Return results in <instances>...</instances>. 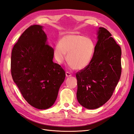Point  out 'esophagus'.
<instances>
[{
	"label": "esophagus",
	"mask_w": 134,
	"mask_h": 134,
	"mask_svg": "<svg viewBox=\"0 0 134 134\" xmlns=\"http://www.w3.org/2000/svg\"><path fill=\"white\" fill-rule=\"evenodd\" d=\"M66 76L67 77H70V76H71V73H70V72H66Z\"/></svg>",
	"instance_id": "esophagus-1"
}]
</instances>
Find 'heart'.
Wrapping results in <instances>:
<instances>
[{
  "label": "heart",
  "instance_id": "b5f03b06",
  "mask_svg": "<svg viewBox=\"0 0 134 134\" xmlns=\"http://www.w3.org/2000/svg\"><path fill=\"white\" fill-rule=\"evenodd\" d=\"M95 51V43L90 38L76 33L66 34L61 38L59 44L54 48L55 59L62 63L66 59L70 66L80 70L90 64Z\"/></svg>",
  "mask_w": 134,
  "mask_h": 134
}]
</instances>
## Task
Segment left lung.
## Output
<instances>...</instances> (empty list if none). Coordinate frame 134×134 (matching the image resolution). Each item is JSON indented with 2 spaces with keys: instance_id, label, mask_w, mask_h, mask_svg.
<instances>
[{
  "instance_id": "obj_1",
  "label": "left lung",
  "mask_w": 134,
  "mask_h": 134,
  "mask_svg": "<svg viewBox=\"0 0 134 134\" xmlns=\"http://www.w3.org/2000/svg\"><path fill=\"white\" fill-rule=\"evenodd\" d=\"M97 42L90 64L76 74L77 99L88 109L100 108L113 93L121 77V47L107 29L100 27Z\"/></svg>"
}]
</instances>
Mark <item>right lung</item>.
Wrapping results in <instances>:
<instances>
[{"mask_svg":"<svg viewBox=\"0 0 134 134\" xmlns=\"http://www.w3.org/2000/svg\"><path fill=\"white\" fill-rule=\"evenodd\" d=\"M42 28L33 25L24 32L13 47L11 62L13 81L25 100L38 109L53 105L66 77L62 67L53 62L54 49Z\"/></svg>","mask_w":134,"mask_h":134,"instance_id":"add662e5","label":"right lung"}]
</instances>
